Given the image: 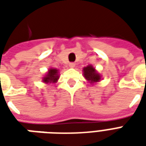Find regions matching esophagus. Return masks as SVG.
I'll return each mask as SVG.
<instances>
[{"instance_id": "esophagus-1", "label": "esophagus", "mask_w": 146, "mask_h": 146, "mask_svg": "<svg viewBox=\"0 0 146 146\" xmlns=\"http://www.w3.org/2000/svg\"><path fill=\"white\" fill-rule=\"evenodd\" d=\"M69 66H70V68H74V67H75V63H73V62H70V63L69 64Z\"/></svg>"}]
</instances>
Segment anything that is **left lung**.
Segmentation results:
<instances>
[{
    "instance_id": "left-lung-1",
    "label": "left lung",
    "mask_w": 146,
    "mask_h": 146,
    "mask_svg": "<svg viewBox=\"0 0 146 146\" xmlns=\"http://www.w3.org/2000/svg\"><path fill=\"white\" fill-rule=\"evenodd\" d=\"M83 73H84V76L85 77V79L88 80L91 84L97 83L101 80L100 74L96 71V70L92 65L84 67L83 69Z\"/></svg>"
}]
</instances>
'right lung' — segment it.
I'll return each instance as SVG.
<instances>
[{
    "mask_svg": "<svg viewBox=\"0 0 146 146\" xmlns=\"http://www.w3.org/2000/svg\"><path fill=\"white\" fill-rule=\"evenodd\" d=\"M59 78L58 75V70L57 69H52L51 68L48 70L47 74L43 78V82L45 84H51V83H56Z\"/></svg>",
    "mask_w": 146,
    "mask_h": 146,
    "instance_id": "1",
    "label": "right lung"
}]
</instances>
